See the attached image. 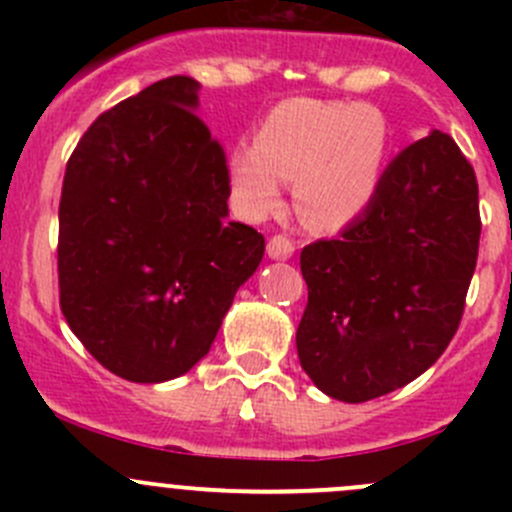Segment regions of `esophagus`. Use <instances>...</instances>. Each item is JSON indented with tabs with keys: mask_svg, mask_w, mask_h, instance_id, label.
<instances>
[{
	"mask_svg": "<svg viewBox=\"0 0 512 512\" xmlns=\"http://www.w3.org/2000/svg\"><path fill=\"white\" fill-rule=\"evenodd\" d=\"M267 255L272 260H289L294 255V242L285 235L270 237V242H267Z\"/></svg>",
	"mask_w": 512,
	"mask_h": 512,
	"instance_id": "1",
	"label": "esophagus"
}]
</instances>
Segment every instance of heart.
Returning a JSON list of instances; mask_svg holds the SVG:
<instances>
[{
    "instance_id": "heart-1",
    "label": "heart",
    "mask_w": 512,
    "mask_h": 512,
    "mask_svg": "<svg viewBox=\"0 0 512 512\" xmlns=\"http://www.w3.org/2000/svg\"><path fill=\"white\" fill-rule=\"evenodd\" d=\"M386 160L389 123L376 106L287 98L267 113L257 141L232 148L227 180L245 218L270 215L287 180L304 225L342 230L369 208Z\"/></svg>"
}]
</instances>
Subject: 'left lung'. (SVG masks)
Listing matches in <instances>:
<instances>
[{"label":"left lung","mask_w":512,"mask_h":512,"mask_svg":"<svg viewBox=\"0 0 512 512\" xmlns=\"http://www.w3.org/2000/svg\"><path fill=\"white\" fill-rule=\"evenodd\" d=\"M478 240L473 165L431 131L391 160L342 235L299 255L309 297L297 354L317 389L361 404L436 364L461 324Z\"/></svg>","instance_id":"obj_1"}]
</instances>
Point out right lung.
Instances as JSON below:
<instances>
[{
    "mask_svg": "<svg viewBox=\"0 0 512 512\" xmlns=\"http://www.w3.org/2000/svg\"><path fill=\"white\" fill-rule=\"evenodd\" d=\"M198 89L156 81L101 113L66 163L61 312L98 364L136 384L193 369L265 255L255 227L227 220V160Z\"/></svg>",
    "mask_w": 512,
    "mask_h": 512,
    "instance_id": "add662e5",
    "label": "right lung"
}]
</instances>
